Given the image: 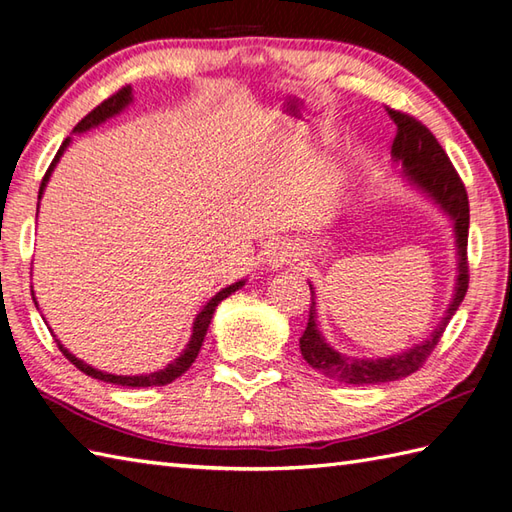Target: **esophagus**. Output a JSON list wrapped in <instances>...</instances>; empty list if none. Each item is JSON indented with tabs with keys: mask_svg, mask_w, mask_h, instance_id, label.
<instances>
[{
	"mask_svg": "<svg viewBox=\"0 0 512 512\" xmlns=\"http://www.w3.org/2000/svg\"><path fill=\"white\" fill-rule=\"evenodd\" d=\"M264 255H266L264 257L266 266H270L273 270H281L292 262V246L286 242V239H275V242H270Z\"/></svg>",
	"mask_w": 512,
	"mask_h": 512,
	"instance_id": "1",
	"label": "esophagus"
}]
</instances>
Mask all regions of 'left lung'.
Masks as SVG:
<instances>
[{"mask_svg": "<svg viewBox=\"0 0 512 512\" xmlns=\"http://www.w3.org/2000/svg\"><path fill=\"white\" fill-rule=\"evenodd\" d=\"M391 121L396 123L398 134L391 145V158L400 162L402 178H405L411 187L422 191L427 198H431L440 206L442 213H447L453 222L455 233V248H458V275H455V290L453 299L449 303L447 312H444L442 321L436 325L427 341L409 347V350L383 356V358H356L341 354L339 350L325 341V336L319 330L317 323V297H314V288L310 284V314H308V328L301 334L299 347L301 356L306 363L328 378L339 380L345 385H378L389 383V380L405 378L427 361L433 347L442 339L444 330H447L453 314L458 312L460 303L469 288V262H466V244H469V195H466L464 184L453 169L449 156L427 127H424L416 118L409 114H402L398 110H389Z\"/></svg>", "mask_w": 512, "mask_h": 512, "instance_id": "8db88e82", "label": "left lung"}]
</instances>
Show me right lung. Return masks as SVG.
<instances>
[{
  "label": "right lung",
  "instance_id": "right-lung-1",
  "mask_svg": "<svg viewBox=\"0 0 512 512\" xmlns=\"http://www.w3.org/2000/svg\"><path fill=\"white\" fill-rule=\"evenodd\" d=\"M132 99H134V96H132V85H125V88H121L116 94H112L110 99H105L101 105H96L94 110H92L88 116H85L79 125L74 127V134L88 132V129L99 127L101 123H105L107 118L121 114V112L125 110V107H127L129 103H132ZM68 145H70V138H65L63 145H61L59 151H57V156H54V160H52V165L48 167L46 176H43L41 187H39V200H41V195H43V189H46V184H48V180H50V173L54 171V167H57V162H59V158L63 156V151H65V147H68ZM244 284H246L244 279H242V281H235V284L222 288L213 299H209V303H206V306L198 312V317H195V321H193L191 339H189L187 347H184V350L180 352V356L176 358V361H171L165 369H158V372L140 374V376H116V374H107V372H101V369H94V367L88 365V363H83L81 358H76L74 354H70V352L65 350V347L61 345L59 339H54V341H57V345H59V350L63 352V356L68 358V361H70L76 369H81L83 374H88V376H92V378L103 380V383H112V385H121V387H162V385H169V383H173V380H176L178 376H182L184 372H187V369L191 367V363L195 361V358H198V352H200L202 341H204V336H206V330H209V323H211V319H213V312H215V308H217V303L224 301L228 295H233V292L242 288ZM30 292H32V290H30ZM32 295H35V292H32ZM32 299H35V297H32ZM35 306H37V299H35Z\"/></svg>",
  "mask_w": 512,
  "mask_h": 512
}]
</instances>
